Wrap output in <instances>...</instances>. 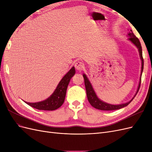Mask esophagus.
I'll return each mask as SVG.
<instances>
[{
  "instance_id": "esophagus-1",
  "label": "esophagus",
  "mask_w": 152,
  "mask_h": 152,
  "mask_svg": "<svg viewBox=\"0 0 152 152\" xmlns=\"http://www.w3.org/2000/svg\"><path fill=\"white\" fill-rule=\"evenodd\" d=\"M75 68L77 69V70L81 71V70H82V69L84 68V63L80 62V61H77L75 63Z\"/></svg>"
}]
</instances>
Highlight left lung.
<instances>
[{
    "label": "left lung",
    "mask_w": 152,
    "mask_h": 152,
    "mask_svg": "<svg viewBox=\"0 0 152 152\" xmlns=\"http://www.w3.org/2000/svg\"><path fill=\"white\" fill-rule=\"evenodd\" d=\"M128 36L129 37L128 38V40H130L133 44L135 45L136 48H137V49H138V51L140 53V56L141 60V77H140L139 86H138V87H137L136 93L134 95V97L132 98V99H131L129 102H127L126 103H123V104H108L107 103H105L98 98V96H97V95H96L93 86H92L89 80L88 79V78H87V76L84 73L83 77H84V84H85V87H86V94H87V99H88V101L90 103V104L93 106L94 108H95L96 109H98L100 110H107V111H108V110H118V109H121V108L125 107L129 104L132 102V99L134 98L136 95L137 93V92H138V91L140 89L141 81V75H142V71H143V66H144V61H143V58H142V48H141V43L140 42L139 39L136 37L134 34H133V32L131 30H130L129 32Z\"/></svg>",
    "instance_id": "obj_1"
}]
</instances>
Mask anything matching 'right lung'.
Instances as JSON below:
<instances>
[{
    "label": "right lung",
    "mask_w": 152,
    "mask_h": 152,
    "mask_svg": "<svg viewBox=\"0 0 152 152\" xmlns=\"http://www.w3.org/2000/svg\"><path fill=\"white\" fill-rule=\"evenodd\" d=\"M75 70L73 66L59 82L54 93L44 101L37 103H28L27 104L34 108L42 110H54L59 108L64 103L66 96L68 85L72 77L75 75Z\"/></svg>",
    "instance_id": "1"
}]
</instances>
